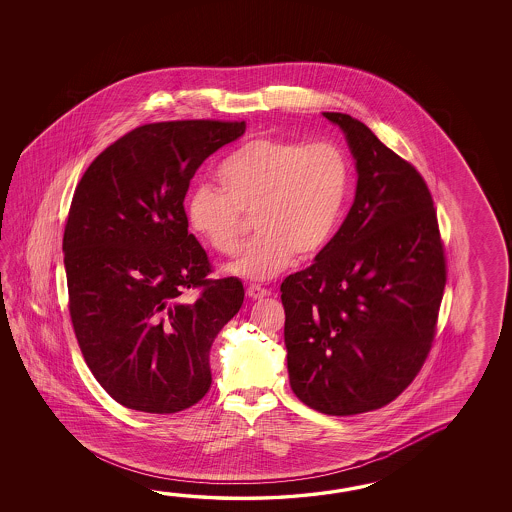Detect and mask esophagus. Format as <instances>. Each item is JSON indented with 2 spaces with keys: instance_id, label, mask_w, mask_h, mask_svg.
Returning a JSON list of instances; mask_svg holds the SVG:
<instances>
[{
  "instance_id": "1",
  "label": "esophagus",
  "mask_w": 512,
  "mask_h": 512,
  "mask_svg": "<svg viewBox=\"0 0 512 512\" xmlns=\"http://www.w3.org/2000/svg\"><path fill=\"white\" fill-rule=\"evenodd\" d=\"M247 296H249L251 300H261V298H267V296H271V291L263 289V287H260V285H251V287L247 289Z\"/></svg>"
}]
</instances>
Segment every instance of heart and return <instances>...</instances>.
<instances>
[{
	"label": "heart",
	"instance_id": "obj_1",
	"mask_svg": "<svg viewBox=\"0 0 512 512\" xmlns=\"http://www.w3.org/2000/svg\"><path fill=\"white\" fill-rule=\"evenodd\" d=\"M223 188L199 183L186 199V219L210 249L232 254L243 214L258 232L225 271L263 282L283 271L294 252L311 258L333 238L348 199L351 170L335 144L261 137L219 166Z\"/></svg>",
	"mask_w": 512,
	"mask_h": 512
}]
</instances>
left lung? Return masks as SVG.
I'll list each match as a JSON object with an SVG mask.
<instances>
[{"label":"left lung","mask_w":512,"mask_h":512,"mask_svg":"<svg viewBox=\"0 0 512 512\" xmlns=\"http://www.w3.org/2000/svg\"><path fill=\"white\" fill-rule=\"evenodd\" d=\"M355 159V201L315 263L282 283L294 395L327 415L392 403L421 370L445 291L425 179L360 120L322 113Z\"/></svg>","instance_id":"8db88e82"}]
</instances>
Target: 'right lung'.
<instances>
[{"instance_id":"add662e5","label":"right lung","mask_w":512,"mask_h":512,"mask_svg":"<svg viewBox=\"0 0 512 512\" xmlns=\"http://www.w3.org/2000/svg\"><path fill=\"white\" fill-rule=\"evenodd\" d=\"M243 133L245 122L146 124L100 153L75 190L64 232L71 320L89 370L126 408L175 414L212 384V342L245 291L238 278L207 280L183 203L197 168ZM194 286L204 293L192 303Z\"/></svg>"}]
</instances>
